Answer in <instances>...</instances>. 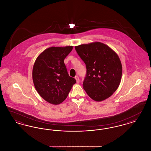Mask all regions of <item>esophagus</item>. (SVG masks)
I'll return each instance as SVG.
<instances>
[{"label":"esophagus","instance_id":"34e87169","mask_svg":"<svg viewBox=\"0 0 151 151\" xmlns=\"http://www.w3.org/2000/svg\"><path fill=\"white\" fill-rule=\"evenodd\" d=\"M75 79H76V83H79L80 80H79V77H78V76H75Z\"/></svg>","mask_w":151,"mask_h":151}]
</instances>
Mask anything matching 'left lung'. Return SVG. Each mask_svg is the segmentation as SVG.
Here are the masks:
<instances>
[{"instance_id": "1", "label": "left lung", "mask_w": 151, "mask_h": 151, "mask_svg": "<svg viewBox=\"0 0 151 151\" xmlns=\"http://www.w3.org/2000/svg\"><path fill=\"white\" fill-rule=\"evenodd\" d=\"M86 65L83 88L95 101L110 97L118 89L122 75V65L117 54L108 45L100 42L75 47Z\"/></svg>"}]
</instances>
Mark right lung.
I'll return each instance as SVG.
<instances>
[{
	"mask_svg": "<svg viewBox=\"0 0 151 151\" xmlns=\"http://www.w3.org/2000/svg\"><path fill=\"white\" fill-rule=\"evenodd\" d=\"M72 49V46L49 47L38 56L33 65L32 79L36 91L51 104L64 101L76 82L69 76L64 63Z\"/></svg>",
	"mask_w": 151,
	"mask_h": 151,
	"instance_id": "add662e5",
	"label": "right lung"
}]
</instances>
